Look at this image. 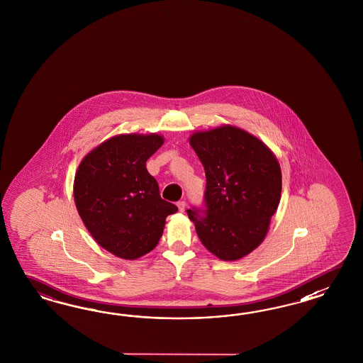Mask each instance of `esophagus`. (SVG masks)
I'll return each mask as SVG.
<instances>
[{"label": "esophagus", "mask_w": 363, "mask_h": 363, "mask_svg": "<svg viewBox=\"0 0 363 363\" xmlns=\"http://www.w3.org/2000/svg\"><path fill=\"white\" fill-rule=\"evenodd\" d=\"M177 206H178L179 211H185V209H186V202L185 201H178Z\"/></svg>", "instance_id": "obj_1"}]
</instances>
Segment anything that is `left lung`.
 <instances>
[{
    "mask_svg": "<svg viewBox=\"0 0 363 363\" xmlns=\"http://www.w3.org/2000/svg\"><path fill=\"white\" fill-rule=\"evenodd\" d=\"M190 145L201 160L206 189L203 208L187 209L210 253L235 261L264 241L279 205L281 167L272 150L234 126L196 133Z\"/></svg>",
    "mask_w": 363,
    "mask_h": 363,
    "instance_id": "8db88e82",
    "label": "left lung"
}]
</instances>
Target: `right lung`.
I'll return each instance as SVG.
<instances>
[{
  "instance_id": "right-lung-1",
  "label": "right lung",
  "mask_w": 363,
  "mask_h": 363,
  "mask_svg": "<svg viewBox=\"0 0 363 363\" xmlns=\"http://www.w3.org/2000/svg\"><path fill=\"white\" fill-rule=\"evenodd\" d=\"M164 143L158 134H122L101 143L78 166L74 201L99 246L135 259L160 241L166 217L178 208L160 196L146 161Z\"/></svg>"
}]
</instances>
